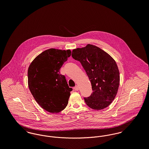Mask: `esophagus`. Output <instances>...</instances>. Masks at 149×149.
I'll use <instances>...</instances> for the list:
<instances>
[{
	"label": "esophagus",
	"instance_id": "34e87169",
	"mask_svg": "<svg viewBox=\"0 0 149 149\" xmlns=\"http://www.w3.org/2000/svg\"><path fill=\"white\" fill-rule=\"evenodd\" d=\"M74 89L75 91H79V86H78V85H75V86L74 87Z\"/></svg>",
	"mask_w": 149,
	"mask_h": 149
}]
</instances>
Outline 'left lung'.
Listing matches in <instances>:
<instances>
[{"label": "left lung", "mask_w": 149, "mask_h": 149, "mask_svg": "<svg viewBox=\"0 0 149 149\" xmlns=\"http://www.w3.org/2000/svg\"><path fill=\"white\" fill-rule=\"evenodd\" d=\"M71 56L81 63L91 82L92 93L84 98L87 106L96 110L107 107L114 99L120 84V72L113 58L90 44L72 50Z\"/></svg>", "instance_id": "obj_1"}]
</instances>
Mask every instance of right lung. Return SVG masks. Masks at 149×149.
Masks as SVG:
<instances>
[{
    "label": "right lung",
    "instance_id": "add662e5",
    "mask_svg": "<svg viewBox=\"0 0 149 149\" xmlns=\"http://www.w3.org/2000/svg\"><path fill=\"white\" fill-rule=\"evenodd\" d=\"M70 55V50L50 49L36 57L29 66V89L38 104L50 113H58L68 105L72 89L60 69Z\"/></svg>",
    "mask_w": 149,
    "mask_h": 149
}]
</instances>
